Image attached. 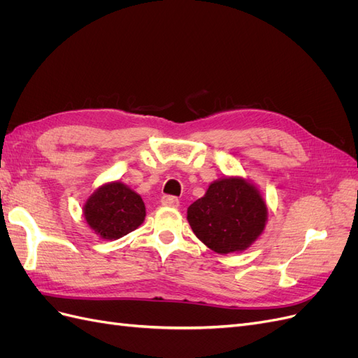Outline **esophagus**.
I'll return each instance as SVG.
<instances>
[{
  "label": "esophagus",
  "mask_w": 358,
  "mask_h": 358,
  "mask_svg": "<svg viewBox=\"0 0 358 358\" xmlns=\"http://www.w3.org/2000/svg\"><path fill=\"white\" fill-rule=\"evenodd\" d=\"M161 204L169 206V208H178L179 200L176 197H173V196H164L161 199Z\"/></svg>",
  "instance_id": "34e87169"
}]
</instances>
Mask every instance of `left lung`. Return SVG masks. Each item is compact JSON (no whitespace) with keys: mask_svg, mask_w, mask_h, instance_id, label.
Returning a JSON list of instances; mask_svg holds the SVG:
<instances>
[{"mask_svg":"<svg viewBox=\"0 0 358 358\" xmlns=\"http://www.w3.org/2000/svg\"><path fill=\"white\" fill-rule=\"evenodd\" d=\"M199 239L216 254L242 252L255 243L267 224V204L255 183L242 176L213 180L187 210Z\"/></svg>","mask_w":358,"mask_h":358,"instance_id":"left-lung-1","label":"left lung"}]
</instances>
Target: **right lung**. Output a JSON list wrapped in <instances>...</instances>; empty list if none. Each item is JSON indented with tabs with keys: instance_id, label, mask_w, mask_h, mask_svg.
<instances>
[{
	"instance_id": "right-lung-1",
	"label": "right lung",
	"mask_w": 358,
	"mask_h": 358,
	"mask_svg": "<svg viewBox=\"0 0 358 358\" xmlns=\"http://www.w3.org/2000/svg\"><path fill=\"white\" fill-rule=\"evenodd\" d=\"M146 208L142 197L121 180L106 182L83 204L90 229L106 241H116L143 224Z\"/></svg>"
}]
</instances>
